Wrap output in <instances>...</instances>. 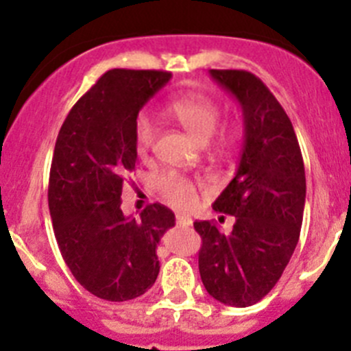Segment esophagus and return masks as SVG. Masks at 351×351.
<instances>
[{"mask_svg":"<svg viewBox=\"0 0 351 351\" xmlns=\"http://www.w3.org/2000/svg\"><path fill=\"white\" fill-rule=\"evenodd\" d=\"M176 224H178V226H192V219H190L189 215L176 214Z\"/></svg>","mask_w":351,"mask_h":351,"instance_id":"34e87169","label":"esophagus"}]
</instances>
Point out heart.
Instances as JSON below:
<instances>
[{"instance_id": "obj_1", "label": "heart", "mask_w": 351, "mask_h": 351, "mask_svg": "<svg viewBox=\"0 0 351 351\" xmlns=\"http://www.w3.org/2000/svg\"><path fill=\"white\" fill-rule=\"evenodd\" d=\"M169 113L185 127V130L193 139L205 144L212 139L217 130L222 110L212 98L204 97V95H186L169 104ZM134 137H136V147L139 154H144L153 146L156 122L149 113L143 112L137 115ZM154 186L159 197L176 208H190L195 205L198 198L195 183L173 169L161 173L154 180Z\"/></svg>"}]
</instances>
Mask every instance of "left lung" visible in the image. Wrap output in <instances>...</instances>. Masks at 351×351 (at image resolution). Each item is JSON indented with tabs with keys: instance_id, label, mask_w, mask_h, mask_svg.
Here are the masks:
<instances>
[{
	"instance_id": "left-lung-1",
	"label": "left lung",
	"mask_w": 351,
	"mask_h": 351,
	"mask_svg": "<svg viewBox=\"0 0 351 351\" xmlns=\"http://www.w3.org/2000/svg\"><path fill=\"white\" fill-rule=\"evenodd\" d=\"M208 73L241 105L244 137L234 178L212 205L234 215V226L226 232L214 222H193L202 238L198 270L215 300L247 307L274 289L292 258L306 171L292 122L263 81L239 69Z\"/></svg>"
}]
</instances>
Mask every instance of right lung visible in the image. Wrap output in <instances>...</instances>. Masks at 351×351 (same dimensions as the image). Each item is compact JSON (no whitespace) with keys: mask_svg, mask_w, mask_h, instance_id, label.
I'll return each instance as SVG.
<instances>
[{"mask_svg":"<svg viewBox=\"0 0 351 351\" xmlns=\"http://www.w3.org/2000/svg\"><path fill=\"white\" fill-rule=\"evenodd\" d=\"M168 71L110 69L67 113L49 176V210L67 268L90 293L123 302L151 289L159 239L175 214L151 204L139 217L120 208L136 168L134 127L141 108L169 81Z\"/></svg>","mask_w":351,"mask_h":351,"instance_id":"1","label":"right lung"}]
</instances>
